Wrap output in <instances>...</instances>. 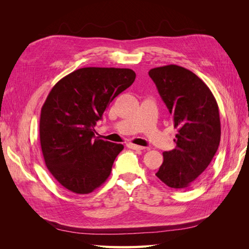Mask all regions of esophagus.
<instances>
[{
    "label": "esophagus",
    "mask_w": 249,
    "mask_h": 249,
    "mask_svg": "<svg viewBox=\"0 0 249 249\" xmlns=\"http://www.w3.org/2000/svg\"><path fill=\"white\" fill-rule=\"evenodd\" d=\"M126 146L129 147V148L135 149V150H142V149L145 148L144 146H140V145H137V144H133V143H129V144H127Z\"/></svg>",
    "instance_id": "esophagus-1"
}]
</instances>
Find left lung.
Segmentation results:
<instances>
[{"label": "left lung", "instance_id": "8db88e82", "mask_svg": "<svg viewBox=\"0 0 249 249\" xmlns=\"http://www.w3.org/2000/svg\"><path fill=\"white\" fill-rule=\"evenodd\" d=\"M148 74L178 127L176 148L163 153L156 176L170 188L184 189L207 169L219 146L218 105L202 80L182 66L156 67Z\"/></svg>", "mask_w": 249, "mask_h": 249}]
</instances>
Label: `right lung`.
<instances>
[{"label": "right lung", "mask_w": 249, "mask_h": 249, "mask_svg": "<svg viewBox=\"0 0 249 249\" xmlns=\"http://www.w3.org/2000/svg\"><path fill=\"white\" fill-rule=\"evenodd\" d=\"M135 78L130 69L83 67L52 88L40 113V145L49 171L67 190L88 194L110 176L124 145L95 137L94 126Z\"/></svg>", "instance_id": "add662e5"}]
</instances>
